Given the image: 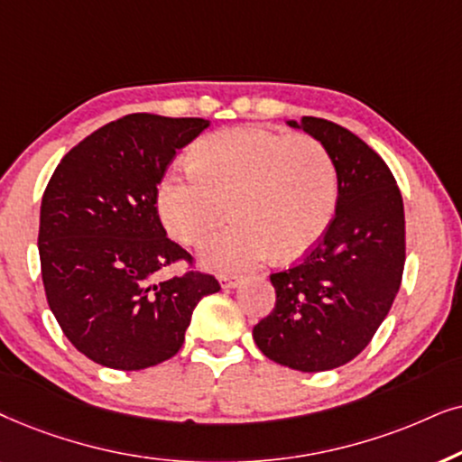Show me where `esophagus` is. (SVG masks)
<instances>
[{
    "mask_svg": "<svg viewBox=\"0 0 462 462\" xmlns=\"http://www.w3.org/2000/svg\"><path fill=\"white\" fill-rule=\"evenodd\" d=\"M219 282H221V287H224V289H235V287L241 285L243 279H241V276H235V274H221Z\"/></svg>",
    "mask_w": 462,
    "mask_h": 462,
    "instance_id": "obj_1",
    "label": "esophagus"
}]
</instances>
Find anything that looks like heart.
I'll return each instance as SVG.
<instances>
[{"label":"heart","mask_w":462,"mask_h":462,"mask_svg":"<svg viewBox=\"0 0 462 462\" xmlns=\"http://www.w3.org/2000/svg\"><path fill=\"white\" fill-rule=\"evenodd\" d=\"M340 180L334 158L310 134L262 126L211 133L158 186V213L171 236L199 245L226 217L235 221L200 251L215 270H247L295 260L321 241L336 215Z\"/></svg>","instance_id":"1"}]
</instances>
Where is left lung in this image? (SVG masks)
Segmentation results:
<instances>
[{"instance_id":"1","label":"left lung","mask_w":462,"mask_h":462,"mask_svg":"<svg viewBox=\"0 0 462 462\" xmlns=\"http://www.w3.org/2000/svg\"><path fill=\"white\" fill-rule=\"evenodd\" d=\"M289 126L328 147L340 196L321 241L270 274L276 302L254 340L276 364L325 372L353 361L389 315L405 263L403 200L384 160L348 128L312 116Z\"/></svg>"}]
</instances>
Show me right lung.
<instances>
[{
	"label": "right lung",
	"mask_w": 462,
	"mask_h": 462,
	"mask_svg": "<svg viewBox=\"0 0 462 462\" xmlns=\"http://www.w3.org/2000/svg\"><path fill=\"white\" fill-rule=\"evenodd\" d=\"M207 126L128 114L71 147L48 181L38 235L46 300L67 340L98 365L133 372L171 359L196 304L219 291L158 217V183ZM177 261L186 275L152 281Z\"/></svg>",
	"instance_id": "right-lung-1"
}]
</instances>
